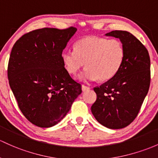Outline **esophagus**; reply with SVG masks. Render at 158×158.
Masks as SVG:
<instances>
[{
  "mask_svg": "<svg viewBox=\"0 0 158 158\" xmlns=\"http://www.w3.org/2000/svg\"><path fill=\"white\" fill-rule=\"evenodd\" d=\"M90 89V87L88 86H86V85H82V90L83 91H86V90H88V89Z\"/></svg>",
  "mask_w": 158,
  "mask_h": 158,
  "instance_id": "1",
  "label": "esophagus"
}]
</instances>
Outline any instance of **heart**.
<instances>
[{
	"label": "heart",
	"instance_id": "heart-1",
	"mask_svg": "<svg viewBox=\"0 0 158 158\" xmlns=\"http://www.w3.org/2000/svg\"><path fill=\"white\" fill-rule=\"evenodd\" d=\"M75 50H66L62 59L66 71L74 74L84 67L86 70L81 77L87 81H107L116 75L123 65L125 49L118 39H109L90 35L80 39Z\"/></svg>",
	"mask_w": 158,
	"mask_h": 158
}]
</instances>
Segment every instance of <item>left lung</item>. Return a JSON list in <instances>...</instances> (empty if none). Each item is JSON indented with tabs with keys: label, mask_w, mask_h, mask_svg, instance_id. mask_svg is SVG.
Listing matches in <instances>:
<instances>
[{
	"label": "left lung",
	"mask_w": 158,
	"mask_h": 158,
	"mask_svg": "<svg viewBox=\"0 0 158 158\" xmlns=\"http://www.w3.org/2000/svg\"><path fill=\"white\" fill-rule=\"evenodd\" d=\"M106 35L123 43L124 60L114 77L93 88L97 98L91 111L103 126L121 129L135 120L148 92L150 57L145 46L130 32L116 30Z\"/></svg>",
	"instance_id": "obj_1"
}]
</instances>
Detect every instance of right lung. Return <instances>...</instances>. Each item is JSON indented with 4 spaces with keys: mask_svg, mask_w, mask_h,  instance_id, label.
I'll return each mask as SVG.
<instances>
[{
    "mask_svg": "<svg viewBox=\"0 0 158 158\" xmlns=\"http://www.w3.org/2000/svg\"><path fill=\"white\" fill-rule=\"evenodd\" d=\"M77 31L43 28L25 34L13 45L7 67L9 84L18 106L39 127L58 123L82 92L66 71L62 54Z\"/></svg>",
    "mask_w": 158,
    "mask_h": 158,
    "instance_id": "right-lung-1",
    "label": "right lung"
}]
</instances>
